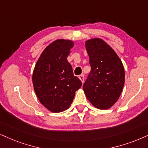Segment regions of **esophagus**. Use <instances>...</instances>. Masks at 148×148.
Wrapping results in <instances>:
<instances>
[{
	"mask_svg": "<svg viewBox=\"0 0 148 148\" xmlns=\"http://www.w3.org/2000/svg\"><path fill=\"white\" fill-rule=\"evenodd\" d=\"M78 78H79V79L80 80V81L82 82V83H84V80H85V76H84L83 74H81V75H80L78 76Z\"/></svg>",
	"mask_w": 148,
	"mask_h": 148,
	"instance_id": "34e87169",
	"label": "esophagus"
}]
</instances>
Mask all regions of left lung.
<instances>
[{"mask_svg":"<svg viewBox=\"0 0 148 148\" xmlns=\"http://www.w3.org/2000/svg\"><path fill=\"white\" fill-rule=\"evenodd\" d=\"M91 67L83 85L86 98L97 108L108 109L116 103L125 83L123 63L115 50L100 38L85 42Z\"/></svg>","mask_w":148,"mask_h":148,"instance_id":"8db88e82","label":"left lung"}]
</instances>
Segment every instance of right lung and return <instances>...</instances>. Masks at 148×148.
<instances>
[{
	"label": "right lung",
	"instance_id": "add662e5",
	"mask_svg": "<svg viewBox=\"0 0 148 148\" xmlns=\"http://www.w3.org/2000/svg\"><path fill=\"white\" fill-rule=\"evenodd\" d=\"M73 46L74 42L70 40L59 39L50 43L43 50L33 70L32 80L36 96L52 113L68 109L82 85L67 59Z\"/></svg>",
	"mask_w": 148,
	"mask_h": 148
}]
</instances>
